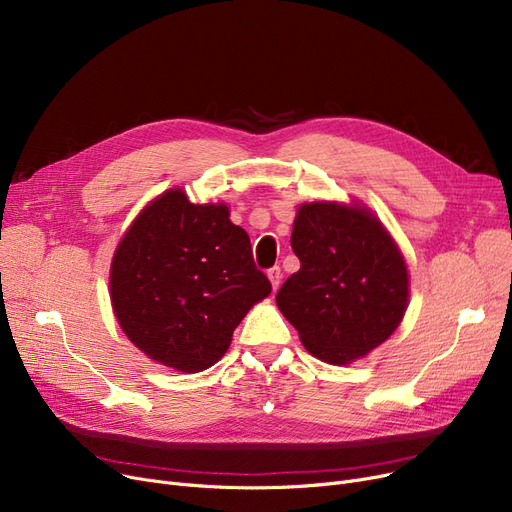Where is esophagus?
I'll list each match as a JSON object with an SVG mask.
<instances>
[{"label": "esophagus", "instance_id": "obj_1", "mask_svg": "<svg viewBox=\"0 0 512 512\" xmlns=\"http://www.w3.org/2000/svg\"><path fill=\"white\" fill-rule=\"evenodd\" d=\"M267 278H270L272 288H274V290H278V288H280V284H282V270H280V267H278V265L270 267V270H267Z\"/></svg>", "mask_w": 512, "mask_h": 512}]
</instances>
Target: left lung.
<instances>
[{
  "label": "left lung",
  "mask_w": 512,
  "mask_h": 512,
  "mask_svg": "<svg viewBox=\"0 0 512 512\" xmlns=\"http://www.w3.org/2000/svg\"><path fill=\"white\" fill-rule=\"evenodd\" d=\"M290 245L301 270L282 284L276 303L313 357L346 365L390 338L409 305V274L369 209L305 203Z\"/></svg>",
  "instance_id": "1"
}]
</instances>
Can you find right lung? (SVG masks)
Returning <instances> with one entry per match:
<instances>
[{
	"mask_svg": "<svg viewBox=\"0 0 512 512\" xmlns=\"http://www.w3.org/2000/svg\"><path fill=\"white\" fill-rule=\"evenodd\" d=\"M270 292L228 207L195 205L180 188L139 213L112 261L110 294L124 334L149 359L184 373L218 363L242 317Z\"/></svg>",
	"mask_w": 512,
	"mask_h": 512,
	"instance_id": "obj_1",
	"label": "right lung"
}]
</instances>
